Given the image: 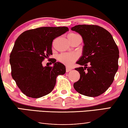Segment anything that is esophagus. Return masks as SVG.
<instances>
[{
    "instance_id": "esophagus-1",
    "label": "esophagus",
    "mask_w": 128,
    "mask_h": 128,
    "mask_svg": "<svg viewBox=\"0 0 128 128\" xmlns=\"http://www.w3.org/2000/svg\"><path fill=\"white\" fill-rule=\"evenodd\" d=\"M71 68H70L69 67H66V72H70L71 70Z\"/></svg>"
}]
</instances>
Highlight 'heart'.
<instances>
[{"label":"heart","instance_id":"heart-1","mask_svg":"<svg viewBox=\"0 0 128 128\" xmlns=\"http://www.w3.org/2000/svg\"><path fill=\"white\" fill-rule=\"evenodd\" d=\"M68 39L70 42L77 38H81L79 35L76 33H70L68 35ZM78 58V55L75 53H62L58 56V60L61 63L67 66H70Z\"/></svg>","mask_w":128,"mask_h":128}]
</instances>
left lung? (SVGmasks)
<instances>
[{"label": "left lung", "mask_w": 128, "mask_h": 128, "mask_svg": "<svg viewBox=\"0 0 128 128\" xmlns=\"http://www.w3.org/2000/svg\"><path fill=\"white\" fill-rule=\"evenodd\" d=\"M83 38L82 56L74 69L80 79L73 84L77 92L88 97H97L109 88L118 69L119 50L112 36L96 25H78L71 28ZM88 62L90 66L88 67Z\"/></svg>", "instance_id": "left-lung-1"}]
</instances>
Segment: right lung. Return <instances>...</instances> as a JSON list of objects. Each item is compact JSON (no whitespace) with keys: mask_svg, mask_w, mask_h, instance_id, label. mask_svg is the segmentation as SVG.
<instances>
[{"mask_svg":"<svg viewBox=\"0 0 128 128\" xmlns=\"http://www.w3.org/2000/svg\"><path fill=\"white\" fill-rule=\"evenodd\" d=\"M69 31L66 27H43L29 30L16 40L10 55L12 76L22 92L37 98L53 90L58 75L64 74V64L52 60L53 66L42 64L52 55V41Z\"/></svg>","mask_w":128,"mask_h":128,"instance_id":"add662e5","label":"right lung"}]
</instances>
